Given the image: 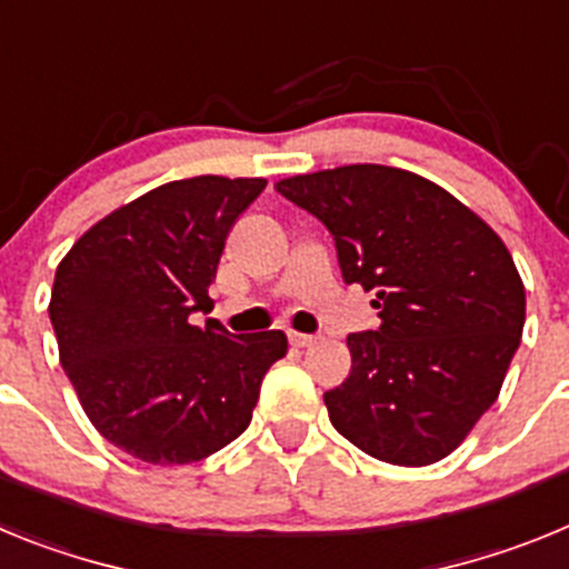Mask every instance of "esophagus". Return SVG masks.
<instances>
[{
  "label": "esophagus",
  "mask_w": 569,
  "mask_h": 569,
  "mask_svg": "<svg viewBox=\"0 0 569 569\" xmlns=\"http://www.w3.org/2000/svg\"><path fill=\"white\" fill-rule=\"evenodd\" d=\"M316 341V336L310 333H290V345L293 347H310Z\"/></svg>",
  "instance_id": "obj_1"
}]
</instances>
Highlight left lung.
<instances>
[{
  "label": "left lung",
  "instance_id": "8db88e82",
  "mask_svg": "<svg viewBox=\"0 0 569 569\" xmlns=\"http://www.w3.org/2000/svg\"><path fill=\"white\" fill-rule=\"evenodd\" d=\"M330 230L347 284L379 328L347 336L350 376L325 393L333 427L373 459H445L499 399L525 330V284L499 233L410 170L345 164L276 182Z\"/></svg>",
  "mask_w": 569,
  "mask_h": 569
}]
</instances>
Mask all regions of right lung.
Segmentation results:
<instances>
[{
    "label": "right lung",
    "instance_id": "add662e5",
    "mask_svg": "<svg viewBox=\"0 0 569 569\" xmlns=\"http://www.w3.org/2000/svg\"><path fill=\"white\" fill-rule=\"evenodd\" d=\"M264 179H179L97 222L50 293L59 361L82 410L119 450L190 465L248 430L259 387L288 353L281 330L233 336L210 313L224 239Z\"/></svg>",
    "mask_w": 569,
    "mask_h": 569
}]
</instances>
